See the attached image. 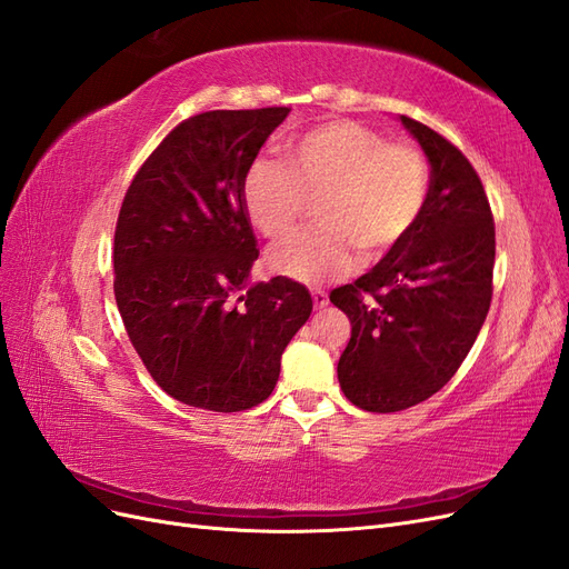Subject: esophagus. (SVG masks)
<instances>
[{
	"instance_id": "obj_1",
	"label": "esophagus",
	"mask_w": 569,
	"mask_h": 569,
	"mask_svg": "<svg viewBox=\"0 0 569 569\" xmlns=\"http://www.w3.org/2000/svg\"><path fill=\"white\" fill-rule=\"evenodd\" d=\"M311 297H313V306L316 308H325L327 301H330V297H327V291H322V289H313Z\"/></svg>"
}]
</instances>
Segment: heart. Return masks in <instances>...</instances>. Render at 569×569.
<instances>
[{"instance_id":"heart-1","label":"heart","mask_w":569,"mask_h":569,"mask_svg":"<svg viewBox=\"0 0 569 569\" xmlns=\"http://www.w3.org/2000/svg\"><path fill=\"white\" fill-rule=\"evenodd\" d=\"M282 160L256 161L242 192L249 220L268 239L295 230L308 199H316L320 226L270 253L272 268L299 282L318 284L349 272L356 247L368 258L385 256L425 209L429 173L422 153L353 120L303 132L284 144Z\"/></svg>"}]
</instances>
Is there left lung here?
Instances as JSON below:
<instances>
[{"label": "left lung", "mask_w": 569, "mask_h": 569, "mask_svg": "<svg viewBox=\"0 0 569 569\" xmlns=\"http://www.w3.org/2000/svg\"><path fill=\"white\" fill-rule=\"evenodd\" d=\"M429 159L425 209L370 272L332 289L351 320L337 375L370 412L422 403L458 372L493 295V213L477 170L437 130L401 116Z\"/></svg>", "instance_id": "1"}]
</instances>
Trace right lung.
Segmentation results:
<instances>
[{"instance_id":"obj_1","label":"right lung","mask_w":569,"mask_h":569,"mask_svg":"<svg viewBox=\"0 0 569 569\" xmlns=\"http://www.w3.org/2000/svg\"><path fill=\"white\" fill-rule=\"evenodd\" d=\"M291 109L206 111L137 170L113 237V295L144 368L173 399L216 412L263 403L313 311L308 289L247 287L258 258L244 178Z\"/></svg>"}]
</instances>
